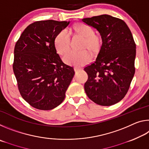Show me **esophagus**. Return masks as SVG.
Masks as SVG:
<instances>
[{
	"label": "esophagus",
	"instance_id": "34e87169",
	"mask_svg": "<svg viewBox=\"0 0 149 149\" xmlns=\"http://www.w3.org/2000/svg\"><path fill=\"white\" fill-rule=\"evenodd\" d=\"M81 70V69L80 68H79V67H74V71H75V72H79V71H80Z\"/></svg>",
	"mask_w": 149,
	"mask_h": 149
}]
</instances>
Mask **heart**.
<instances>
[{"label":"heart","mask_w":149,"mask_h":149,"mask_svg":"<svg viewBox=\"0 0 149 149\" xmlns=\"http://www.w3.org/2000/svg\"><path fill=\"white\" fill-rule=\"evenodd\" d=\"M72 33L74 36L84 38L80 52H70L64 57V62L68 64L81 66L89 63L92 58V55H97L102 49V40L100 35L96 34L91 27L87 25L77 23L72 27ZM54 47L58 53L64 55L67 53L70 47L69 35L64 30L60 31L54 38Z\"/></svg>","instance_id":"obj_1"}]
</instances>
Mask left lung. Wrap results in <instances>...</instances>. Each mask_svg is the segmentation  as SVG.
<instances>
[{"instance_id":"1","label":"left lung","mask_w":149,"mask_h":149,"mask_svg":"<svg viewBox=\"0 0 149 149\" xmlns=\"http://www.w3.org/2000/svg\"><path fill=\"white\" fill-rule=\"evenodd\" d=\"M81 21L97 29L102 40L96 60L84 68L88 75L85 91L96 104L113 105L125 97L135 74L136 45L132 32L122 19L107 14Z\"/></svg>"}]
</instances>
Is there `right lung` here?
<instances>
[{
  "instance_id": "right-lung-1",
  "label": "right lung",
  "mask_w": 149,
  "mask_h": 149,
  "mask_svg": "<svg viewBox=\"0 0 149 149\" xmlns=\"http://www.w3.org/2000/svg\"><path fill=\"white\" fill-rule=\"evenodd\" d=\"M70 22L38 21L29 25L14 48L13 71L22 97L42 110L56 108L65 99L74 68L62 61L54 47L56 35Z\"/></svg>"
}]
</instances>
